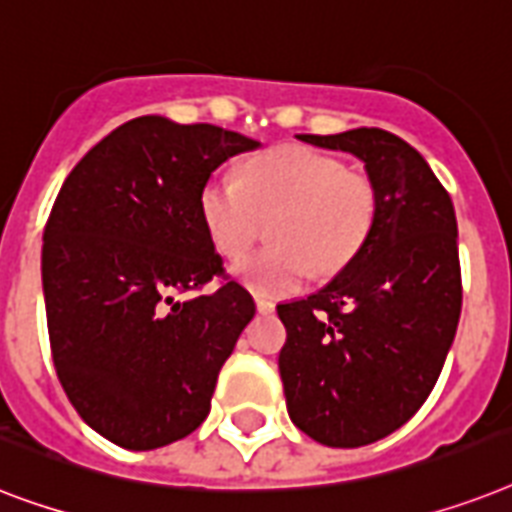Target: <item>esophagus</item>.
<instances>
[{
  "instance_id": "esophagus-1",
  "label": "esophagus",
  "mask_w": 512,
  "mask_h": 512,
  "mask_svg": "<svg viewBox=\"0 0 512 512\" xmlns=\"http://www.w3.org/2000/svg\"><path fill=\"white\" fill-rule=\"evenodd\" d=\"M256 309H259V314H272V312H275V301L256 296Z\"/></svg>"
}]
</instances>
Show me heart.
<instances>
[{
	"instance_id": "1",
	"label": "heart",
	"mask_w": 512,
	"mask_h": 512,
	"mask_svg": "<svg viewBox=\"0 0 512 512\" xmlns=\"http://www.w3.org/2000/svg\"><path fill=\"white\" fill-rule=\"evenodd\" d=\"M200 219L222 256H240L269 227L275 251L237 261L232 275L259 296H285L312 267L333 275L365 245L375 222V187L341 161L309 147H275L243 166L240 182L208 179Z\"/></svg>"
}]
</instances>
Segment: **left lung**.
<instances>
[{
    "label": "left lung",
    "mask_w": 512,
    "mask_h": 512,
    "mask_svg": "<svg viewBox=\"0 0 512 512\" xmlns=\"http://www.w3.org/2000/svg\"><path fill=\"white\" fill-rule=\"evenodd\" d=\"M365 163L375 222L325 288L277 304L290 420L325 447H365L420 410L455 341L463 282L455 206L423 155L383 129L296 134Z\"/></svg>",
    "instance_id": "1"
}]
</instances>
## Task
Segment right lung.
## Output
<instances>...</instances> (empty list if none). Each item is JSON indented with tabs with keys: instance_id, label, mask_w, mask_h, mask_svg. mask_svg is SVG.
<instances>
[{
	"instance_id": "1",
	"label": "right lung",
	"mask_w": 512,
	"mask_h": 512,
	"mask_svg": "<svg viewBox=\"0 0 512 512\" xmlns=\"http://www.w3.org/2000/svg\"><path fill=\"white\" fill-rule=\"evenodd\" d=\"M259 147L214 124L126 121L65 177L44 227L42 288L57 378L81 420L134 452L185 439L256 304L222 275L200 190Z\"/></svg>"
}]
</instances>
